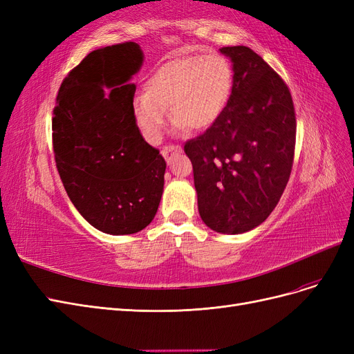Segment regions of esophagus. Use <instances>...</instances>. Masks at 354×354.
<instances>
[{
	"instance_id": "34e87169",
	"label": "esophagus",
	"mask_w": 354,
	"mask_h": 354,
	"mask_svg": "<svg viewBox=\"0 0 354 354\" xmlns=\"http://www.w3.org/2000/svg\"><path fill=\"white\" fill-rule=\"evenodd\" d=\"M180 151H181V149H180L178 145H167V146L162 147V151H160V153H162V156L169 162L171 156H173L174 153H178Z\"/></svg>"
}]
</instances>
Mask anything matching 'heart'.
Returning a JSON list of instances; mask_svg holds the SVG:
<instances>
[{"label": "heart", "mask_w": 354, "mask_h": 354, "mask_svg": "<svg viewBox=\"0 0 354 354\" xmlns=\"http://www.w3.org/2000/svg\"><path fill=\"white\" fill-rule=\"evenodd\" d=\"M232 88L233 71L223 56L177 57L159 66L147 80L146 91L134 99V121L151 143L162 136L167 106L177 128L205 130L226 109Z\"/></svg>", "instance_id": "1"}]
</instances>
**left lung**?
Here are the masks:
<instances>
[{"instance_id":"1","label":"left lung","mask_w":354,"mask_h":354,"mask_svg":"<svg viewBox=\"0 0 354 354\" xmlns=\"http://www.w3.org/2000/svg\"><path fill=\"white\" fill-rule=\"evenodd\" d=\"M220 51L233 62L229 103L185 152L201 218L236 234L261 224L279 202L294 164L297 120L288 85L257 53L245 46Z\"/></svg>"}]
</instances>
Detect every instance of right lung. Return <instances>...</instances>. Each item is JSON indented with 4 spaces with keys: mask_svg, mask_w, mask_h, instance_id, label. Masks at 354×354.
<instances>
[{
    "mask_svg": "<svg viewBox=\"0 0 354 354\" xmlns=\"http://www.w3.org/2000/svg\"><path fill=\"white\" fill-rule=\"evenodd\" d=\"M142 62L131 41L93 50L63 80L53 109L62 183L81 216L109 234L143 230L164 190L165 159L140 134L136 85L127 84Z\"/></svg>",
    "mask_w": 354,
    "mask_h": 354,
    "instance_id": "add662e5",
    "label": "right lung"
}]
</instances>
